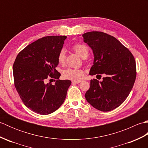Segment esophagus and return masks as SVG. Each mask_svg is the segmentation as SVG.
Here are the masks:
<instances>
[{
  "instance_id": "34e87169",
  "label": "esophagus",
  "mask_w": 148,
  "mask_h": 148,
  "mask_svg": "<svg viewBox=\"0 0 148 148\" xmlns=\"http://www.w3.org/2000/svg\"><path fill=\"white\" fill-rule=\"evenodd\" d=\"M80 82H81V81H74V80L72 81V83H75V84H78Z\"/></svg>"
}]
</instances>
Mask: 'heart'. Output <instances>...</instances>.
<instances>
[{
	"mask_svg": "<svg viewBox=\"0 0 148 148\" xmlns=\"http://www.w3.org/2000/svg\"><path fill=\"white\" fill-rule=\"evenodd\" d=\"M72 49L79 55L81 58L86 59L89 54V49L88 46L81 43H77L72 46ZM57 60L60 64H64L65 61V51L62 49L57 56ZM63 77L65 79H72L74 81H79L84 76V72L81 69H67L62 72Z\"/></svg>",
	"mask_w": 148,
	"mask_h": 148,
	"instance_id": "heart-1",
	"label": "heart"
}]
</instances>
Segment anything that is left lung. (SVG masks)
<instances>
[{
  "instance_id": "8db88e82",
  "label": "left lung",
  "mask_w": 148,
  "mask_h": 148,
  "mask_svg": "<svg viewBox=\"0 0 148 148\" xmlns=\"http://www.w3.org/2000/svg\"><path fill=\"white\" fill-rule=\"evenodd\" d=\"M82 36L93 53L90 75L104 76L102 81H90L84 96L93 108L110 111L120 106L132 89L136 77V61L129 50L112 36L93 31Z\"/></svg>"
}]
</instances>
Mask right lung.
<instances>
[{
  "mask_svg": "<svg viewBox=\"0 0 148 148\" xmlns=\"http://www.w3.org/2000/svg\"><path fill=\"white\" fill-rule=\"evenodd\" d=\"M66 36H53L36 40L19 53L12 71L16 89L23 103L34 112L47 115L55 112L64 103L70 80L47 83L48 78L58 79L56 70L57 56Z\"/></svg>",
  "mask_w": 148,
  "mask_h": 148,
  "instance_id": "obj_1",
  "label": "right lung"
}]
</instances>
